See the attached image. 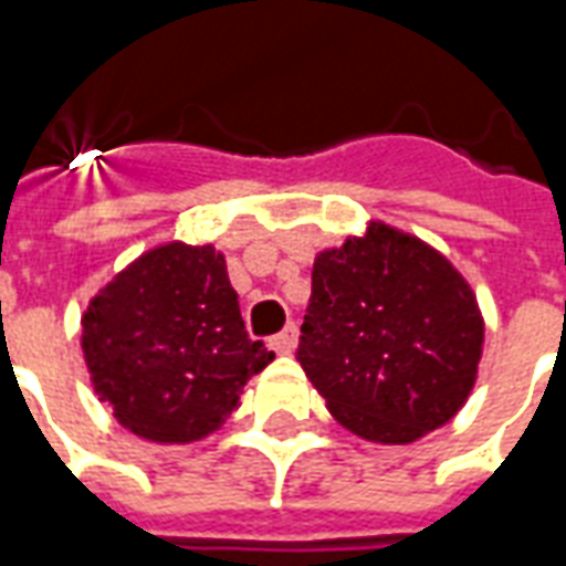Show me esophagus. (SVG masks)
<instances>
[{"label": "esophagus", "instance_id": "esophagus-1", "mask_svg": "<svg viewBox=\"0 0 566 566\" xmlns=\"http://www.w3.org/2000/svg\"><path fill=\"white\" fill-rule=\"evenodd\" d=\"M296 339H300V333H296L294 324H287L279 336H272L270 348L275 352V355H291L296 348Z\"/></svg>", "mask_w": 566, "mask_h": 566}]
</instances>
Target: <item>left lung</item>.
I'll return each instance as SVG.
<instances>
[{"instance_id": "left-lung-1", "label": "left lung", "mask_w": 566, "mask_h": 566, "mask_svg": "<svg viewBox=\"0 0 566 566\" xmlns=\"http://www.w3.org/2000/svg\"><path fill=\"white\" fill-rule=\"evenodd\" d=\"M482 345L473 287L418 235L369 221L315 258L296 360L360 439L409 446L451 421L473 391Z\"/></svg>"}]
</instances>
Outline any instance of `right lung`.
Instances as JSON below:
<instances>
[{
	"label": "right lung",
	"instance_id": "right-lung-1",
	"mask_svg": "<svg viewBox=\"0 0 566 566\" xmlns=\"http://www.w3.org/2000/svg\"><path fill=\"white\" fill-rule=\"evenodd\" d=\"M81 348L117 424L160 446L214 433L275 357L248 339L221 251L185 242L150 248L93 296Z\"/></svg>",
	"mask_w": 566,
	"mask_h": 566
}]
</instances>
